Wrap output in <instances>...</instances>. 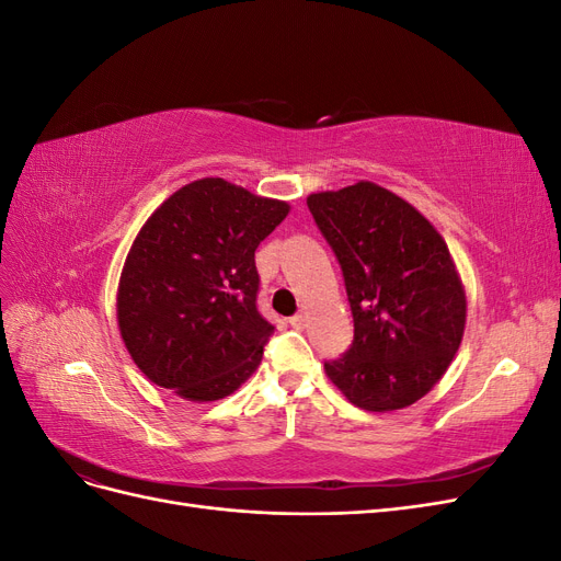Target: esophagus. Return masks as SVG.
I'll return each instance as SVG.
<instances>
[{"mask_svg":"<svg viewBox=\"0 0 561 561\" xmlns=\"http://www.w3.org/2000/svg\"><path fill=\"white\" fill-rule=\"evenodd\" d=\"M290 325H293V328H297V330H301L304 325H307V316H304V313L293 316V318H290Z\"/></svg>","mask_w":561,"mask_h":561,"instance_id":"1","label":"esophagus"}]
</instances>
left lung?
Listing matches in <instances>:
<instances>
[{"label": "left lung", "mask_w": 561, "mask_h": 561, "mask_svg": "<svg viewBox=\"0 0 561 561\" xmlns=\"http://www.w3.org/2000/svg\"><path fill=\"white\" fill-rule=\"evenodd\" d=\"M307 206L342 266L353 344L325 360L360 410L414 404L461 346L466 295L443 236L410 203L371 182L311 194Z\"/></svg>", "instance_id": "8db88e82"}]
</instances>
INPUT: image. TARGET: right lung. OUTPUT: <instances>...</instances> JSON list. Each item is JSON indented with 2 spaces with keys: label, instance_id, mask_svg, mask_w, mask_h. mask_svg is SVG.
Instances as JSON below:
<instances>
[{
  "label": "right lung",
  "instance_id": "right-lung-1",
  "mask_svg": "<svg viewBox=\"0 0 561 561\" xmlns=\"http://www.w3.org/2000/svg\"><path fill=\"white\" fill-rule=\"evenodd\" d=\"M290 206L222 178L182 186L133 241L116 318L142 375L210 402L257 369L274 325L260 313L254 250Z\"/></svg>",
  "mask_w": 561,
  "mask_h": 561
}]
</instances>
